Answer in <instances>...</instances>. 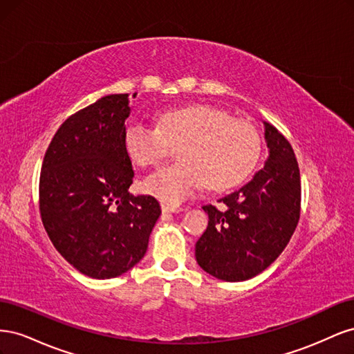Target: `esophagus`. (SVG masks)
Instances as JSON below:
<instances>
[{
	"label": "esophagus",
	"instance_id": "esophagus-1",
	"mask_svg": "<svg viewBox=\"0 0 354 354\" xmlns=\"http://www.w3.org/2000/svg\"><path fill=\"white\" fill-rule=\"evenodd\" d=\"M162 211L164 212H180V211H183V207H174V205H169V203H162Z\"/></svg>",
	"mask_w": 354,
	"mask_h": 354
}]
</instances>
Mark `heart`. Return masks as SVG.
<instances>
[{
    "label": "heart",
    "instance_id": "heart-1",
    "mask_svg": "<svg viewBox=\"0 0 354 354\" xmlns=\"http://www.w3.org/2000/svg\"><path fill=\"white\" fill-rule=\"evenodd\" d=\"M125 151L134 164L155 167L171 146H178L180 162L159 168L145 180V190L167 203H180L203 183L226 190L250 176L260 156L261 140L255 127L211 106L167 111L158 127L133 121L125 131Z\"/></svg>",
    "mask_w": 354,
    "mask_h": 354
}]
</instances>
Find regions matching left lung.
Masks as SVG:
<instances>
[{
	"label": "left lung",
	"instance_id": "8db88e82",
	"mask_svg": "<svg viewBox=\"0 0 354 354\" xmlns=\"http://www.w3.org/2000/svg\"><path fill=\"white\" fill-rule=\"evenodd\" d=\"M270 156L239 190L205 205L208 227L196 242V261L217 279L241 282L266 270L285 250L301 211V180L292 146L270 124Z\"/></svg>",
	"mask_w": 354,
	"mask_h": 354
}]
</instances>
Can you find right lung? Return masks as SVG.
I'll use <instances>...</instances> for the list:
<instances>
[{"label": "right lung", "mask_w": 354, "mask_h": 354, "mask_svg": "<svg viewBox=\"0 0 354 354\" xmlns=\"http://www.w3.org/2000/svg\"><path fill=\"white\" fill-rule=\"evenodd\" d=\"M130 111V95L111 94L75 112L51 138L41 167L39 214L48 238L94 279L116 277L140 261L160 216L153 196L128 192Z\"/></svg>", "instance_id": "1"}]
</instances>
